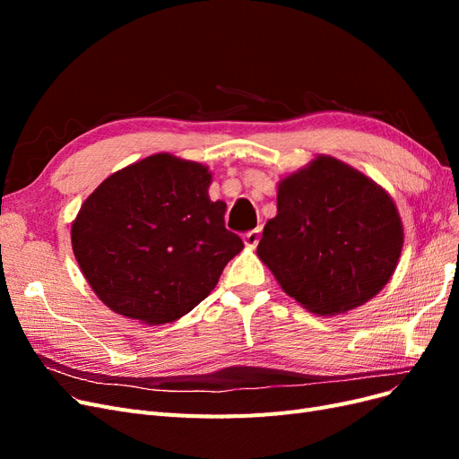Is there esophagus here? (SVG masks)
I'll use <instances>...</instances> for the list:
<instances>
[{
    "mask_svg": "<svg viewBox=\"0 0 459 459\" xmlns=\"http://www.w3.org/2000/svg\"><path fill=\"white\" fill-rule=\"evenodd\" d=\"M260 241V231L258 230H253V231H247L243 235V243L248 247V248H255Z\"/></svg>",
    "mask_w": 459,
    "mask_h": 459,
    "instance_id": "1",
    "label": "esophagus"
}]
</instances>
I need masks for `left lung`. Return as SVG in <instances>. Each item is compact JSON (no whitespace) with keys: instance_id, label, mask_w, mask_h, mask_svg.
Returning <instances> with one entry per match:
<instances>
[{"instance_id":"8db88e82","label":"left lung","mask_w":459,"mask_h":459,"mask_svg":"<svg viewBox=\"0 0 459 459\" xmlns=\"http://www.w3.org/2000/svg\"><path fill=\"white\" fill-rule=\"evenodd\" d=\"M402 245L393 197L352 166L317 155L277 184V214L256 255L300 307L337 316L379 293Z\"/></svg>"}]
</instances>
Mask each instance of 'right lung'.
<instances>
[{
	"instance_id": "right-lung-1",
	"label": "right lung",
	"mask_w": 459,
	"mask_h": 459,
	"mask_svg": "<svg viewBox=\"0 0 459 459\" xmlns=\"http://www.w3.org/2000/svg\"><path fill=\"white\" fill-rule=\"evenodd\" d=\"M201 162L157 152L108 176L80 206L71 239L78 266L107 307L147 325L176 322L216 287L243 251L211 201Z\"/></svg>"
}]
</instances>
